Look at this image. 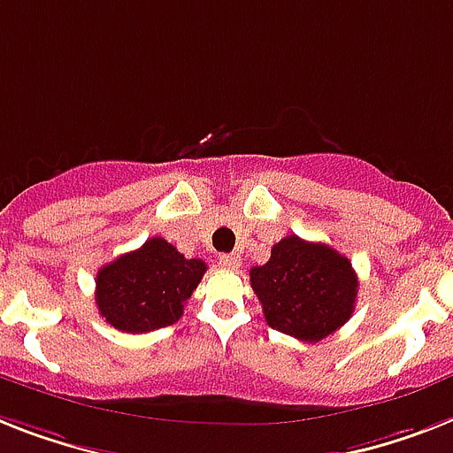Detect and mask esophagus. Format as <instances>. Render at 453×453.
I'll list each match as a JSON object with an SVG mask.
<instances>
[{"mask_svg":"<svg viewBox=\"0 0 453 453\" xmlns=\"http://www.w3.org/2000/svg\"><path fill=\"white\" fill-rule=\"evenodd\" d=\"M219 265L226 270H234V267H239V256L237 253H223L219 258Z\"/></svg>","mask_w":453,"mask_h":453,"instance_id":"obj_1","label":"esophagus"}]
</instances>
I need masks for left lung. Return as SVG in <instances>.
I'll use <instances>...</instances> for the list:
<instances>
[{"instance_id":"8db88e82","label":"left lung","mask_w":453,"mask_h":453,"mask_svg":"<svg viewBox=\"0 0 453 453\" xmlns=\"http://www.w3.org/2000/svg\"><path fill=\"white\" fill-rule=\"evenodd\" d=\"M267 326L303 342H321L354 314L358 277L328 244L288 234L272 246L265 265L251 267Z\"/></svg>"}]
</instances>
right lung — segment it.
<instances>
[{
  "mask_svg": "<svg viewBox=\"0 0 453 453\" xmlns=\"http://www.w3.org/2000/svg\"><path fill=\"white\" fill-rule=\"evenodd\" d=\"M204 272V260L186 258L167 239L150 237L97 272L95 303L106 323L123 333L167 328L181 319Z\"/></svg>",
  "mask_w": 453,
  "mask_h": 453,
  "instance_id": "add662e5",
  "label": "right lung"
}]
</instances>
